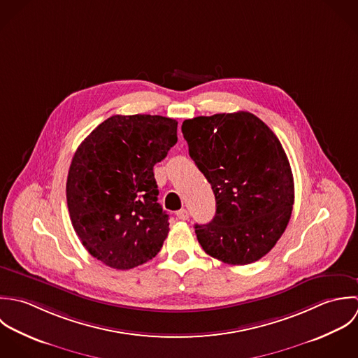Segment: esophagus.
Returning <instances> with one entry per match:
<instances>
[{
    "label": "esophagus",
    "instance_id": "esophagus-1",
    "mask_svg": "<svg viewBox=\"0 0 358 358\" xmlns=\"http://www.w3.org/2000/svg\"><path fill=\"white\" fill-rule=\"evenodd\" d=\"M177 218L178 220H182V221H185V220H188V217H189V213H188V210L187 209H181V210H178L177 213Z\"/></svg>",
    "mask_w": 358,
    "mask_h": 358
}]
</instances>
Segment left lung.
I'll return each mask as SVG.
<instances>
[{"label": "left lung", "instance_id": "left-lung-1", "mask_svg": "<svg viewBox=\"0 0 358 358\" xmlns=\"http://www.w3.org/2000/svg\"><path fill=\"white\" fill-rule=\"evenodd\" d=\"M181 130L215 194L213 220L195 224L201 246L232 266L260 260L284 234L294 201L280 140L249 112L188 119Z\"/></svg>", "mask_w": 358, "mask_h": 358}]
</instances>
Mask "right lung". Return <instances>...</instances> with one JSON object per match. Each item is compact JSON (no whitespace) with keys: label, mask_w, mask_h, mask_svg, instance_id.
Instances as JSON below:
<instances>
[{"label":"right lung","mask_w":358,"mask_h":358,"mask_svg":"<svg viewBox=\"0 0 358 358\" xmlns=\"http://www.w3.org/2000/svg\"><path fill=\"white\" fill-rule=\"evenodd\" d=\"M177 120L116 115L77 148L66 182L73 228L96 260L130 270L155 257L169 234L153 166L177 143Z\"/></svg>","instance_id":"right-lung-1"}]
</instances>
